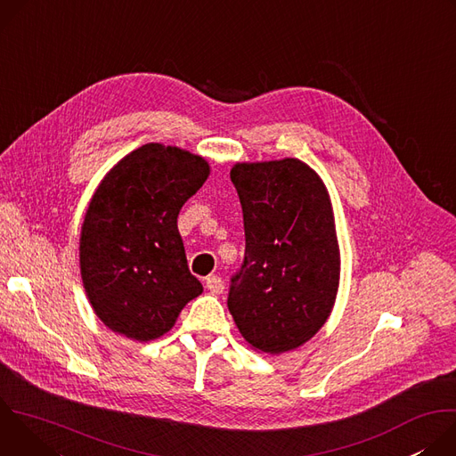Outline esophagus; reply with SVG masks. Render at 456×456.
Wrapping results in <instances>:
<instances>
[{"label": "esophagus", "instance_id": "34e87169", "mask_svg": "<svg viewBox=\"0 0 456 456\" xmlns=\"http://www.w3.org/2000/svg\"><path fill=\"white\" fill-rule=\"evenodd\" d=\"M206 289L211 292V294H222L224 292V280L220 276H209L206 278Z\"/></svg>", "mask_w": 456, "mask_h": 456}]
</instances>
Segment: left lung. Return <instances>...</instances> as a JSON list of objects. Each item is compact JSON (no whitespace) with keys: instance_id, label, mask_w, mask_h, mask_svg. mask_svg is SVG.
I'll use <instances>...</instances> for the list:
<instances>
[{"instance_id":"left-lung-1","label":"left lung","mask_w":456,"mask_h":456,"mask_svg":"<svg viewBox=\"0 0 456 456\" xmlns=\"http://www.w3.org/2000/svg\"><path fill=\"white\" fill-rule=\"evenodd\" d=\"M238 191L245 257L227 306L243 339L264 354L296 350L327 322L341 256L329 191L297 159L241 162Z\"/></svg>"}]
</instances>
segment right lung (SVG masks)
I'll return each mask as SVG.
<instances>
[{"instance_id": "1", "label": "right lung", "mask_w": 456, "mask_h": 456, "mask_svg": "<svg viewBox=\"0 0 456 456\" xmlns=\"http://www.w3.org/2000/svg\"><path fill=\"white\" fill-rule=\"evenodd\" d=\"M209 171L199 155L151 142L101 180L81 227L79 265L88 301L110 330L153 341L202 294L176 218Z\"/></svg>"}]
</instances>
